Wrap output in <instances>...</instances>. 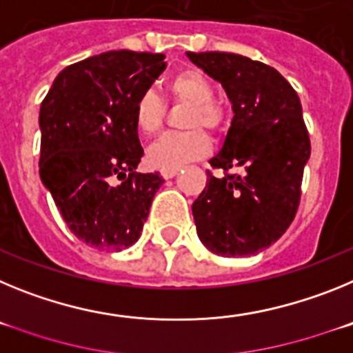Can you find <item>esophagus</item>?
Listing matches in <instances>:
<instances>
[{
  "label": "esophagus",
  "instance_id": "34e87169",
  "mask_svg": "<svg viewBox=\"0 0 353 353\" xmlns=\"http://www.w3.org/2000/svg\"><path fill=\"white\" fill-rule=\"evenodd\" d=\"M161 174H162V179H173L174 174H179V170H161Z\"/></svg>",
  "mask_w": 353,
  "mask_h": 353
}]
</instances>
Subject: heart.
<instances>
[{
  "mask_svg": "<svg viewBox=\"0 0 353 353\" xmlns=\"http://www.w3.org/2000/svg\"><path fill=\"white\" fill-rule=\"evenodd\" d=\"M170 99L189 105L182 125L189 130L168 134L150 146L146 159L159 170H180L189 162L210 152V138L203 129L219 130L224 125V111L214 102V86L198 70H182L168 83ZM166 120V104L154 90H146L134 104V123L146 138L159 134Z\"/></svg>",
  "mask_w": 353,
  "mask_h": 353,
  "instance_id": "1",
  "label": "heart"
}]
</instances>
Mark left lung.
<instances>
[{
  "mask_svg": "<svg viewBox=\"0 0 353 353\" xmlns=\"http://www.w3.org/2000/svg\"><path fill=\"white\" fill-rule=\"evenodd\" d=\"M221 83L235 117L212 168L242 174L215 179L192 203L199 240L221 256H251L288 230L301 201L310 134L292 84L269 65L233 52H187Z\"/></svg>",
  "mask_w": 353,
  "mask_h": 353,
  "instance_id": "obj_1",
  "label": "left lung"
}]
</instances>
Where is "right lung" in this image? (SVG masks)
Listing matches in <instances>:
<instances>
[{
    "label": "right lung",
    "mask_w": 353,
    "mask_h": 353,
    "mask_svg": "<svg viewBox=\"0 0 353 353\" xmlns=\"http://www.w3.org/2000/svg\"><path fill=\"white\" fill-rule=\"evenodd\" d=\"M164 68V54L102 52L63 68L40 105V179L70 232L95 249L138 242L164 182L136 173L143 148L134 123L138 97Z\"/></svg>",
    "instance_id": "obj_1"
}]
</instances>
